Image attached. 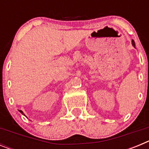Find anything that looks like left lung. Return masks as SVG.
<instances>
[{
  "instance_id": "1",
  "label": "left lung",
  "mask_w": 149,
  "mask_h": 149,
  "mask_svg": "<svg viewBox=\"0 0 149 149\" xmlns=\"http://www.w3.org/2000/svg\"><path fill=\"white\" fill-rule=\"evenodd\" d=\"M132 45L134 46V48H135V42H134V41L132 40Z\"/></svg>"
}]
</instances>
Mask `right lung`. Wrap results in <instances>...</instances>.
<instances>
[{
	"label": "right lung",
	"mask_w": 149,
	"mask_h": 149,
	"mask_svg": "<svg viewBox=\"0 0 149 149\" xmlns=\"http://www.w3.org/2000/svg\"><path fill=\"white\" fill-rule=\"evenodd\" d=\"M18 111L20 112V113H22V114H23L24 116H25V115H24V113H23V111H22V110H18Z\"/></svg>",
	"instance_id": "right-lung-1"
}]
</instances>
